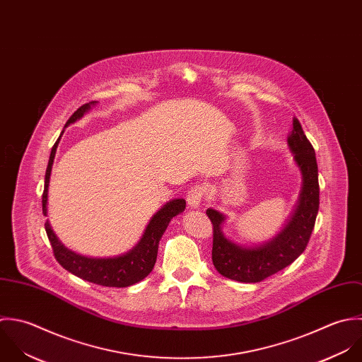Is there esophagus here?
I'll return each mask as SVG.
<instances>
[{"label": "esophagus", "mask_w": 362, "mask_h": 362, "mask_svg": "<svg viewBox=\"0 0 362 362\" xmlns=\"http://www.w3.org/2000/svg\"><path fill=\"white\" fill-rule=\"evenodd\" d=\"M205 195V188L202 185H194L188 194H187V204L191 209H197L199 208L202 199Z\"/></svg>", "instance_id": "1"}]
</instances>
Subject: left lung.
<instances>
[{"instance_id": "obj_1", "label": "left lung", "mask_w": 362, "mask_h": 362, "mask_svg": "<svg viewBox=\"0 0 362 362\" xmlns=\"http://www.w3.org/2000/svg\"><path fill=\"white\" fill-rule=\"evenodd\" d=\"M288 146L303 184L293 214L274 239L250 247L229 240L222 230L226 216L212 208L206 211L214 225L212 261L218 272L229 279L259 282L292 264L309 243L319 212V174L315 148L296 118L288 136Z\"/></svg>"}]
</instances>
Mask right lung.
Returning a JSON list of instances; mask_svg holds the SVG:
<instances>
[{
	"mask_svg": "<svg viewBox=\"0 0 362 362\" xmlns=\"http://www.w3.org/2000/svg\"><path fill=\"white\" fill-rule=\"evenodd\" d=\"M97 101L84 104L80 107L66 123L69 126L70 123L80 119L90 108L91 105H95ZM64 126V127H66ZM63 133V132H62ZM62 134L59 136L57 141L52 147V153L49 157V164L46 168L45 175V189L42 195V209L43 215L47 216V188L50 181V173L53 160L56 156V148L60 141ZM185 209V199H173L167 202L148 222L143 236L140 241L127 252L117 255V257H107V258H97V257H86L76 251L69 250L62 241L57 239L54 232L52 230L49 222L46 221L45 229L47 233L49 241L53 248L54 258L59 261V264L66 268L69 272L74 274L76 276L97 284L103 286H115V288H124L129 285H133L141 279H144L153 269L156 259H157V251H158V243L165 232L170 221L177 216L178 214L184 212Z\"/></svg>",
	"mask_w": 362,
	"mask_h": 362,
	"instance_id": "right-lung-1",
	"label": "right lung"
}]
</instances>
